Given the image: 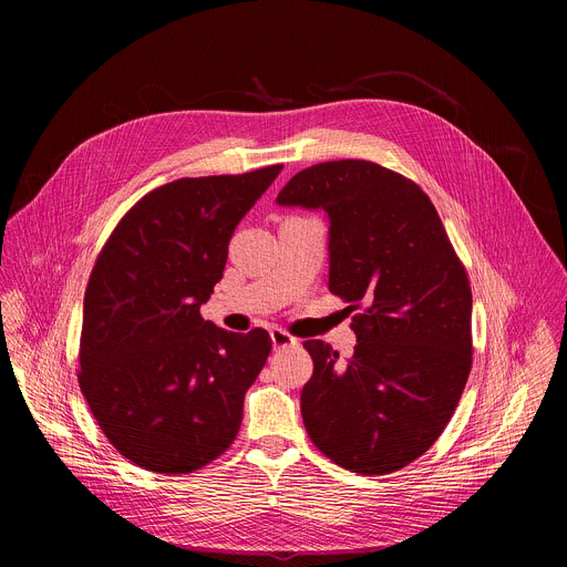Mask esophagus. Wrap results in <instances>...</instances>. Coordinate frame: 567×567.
Returning a JSON list of instances; mask_svg holds the SVG:
<instances>
[{"label":"esophagus","mask_w":567,"mask_h":567,"mask_svg":"<svg viewBox=\"0 0 567 567\" xmlns=\"http://www.w3.org/2000/svg\"><path fill=\"white\" fill-rule=\"evenodd\" d=\"M269 334H271V343H274V350H285V348L298 346V341H296L291 334H287L285 330H280V328H274Z\"/></svg>","instance_id":"1"}]
</instances>
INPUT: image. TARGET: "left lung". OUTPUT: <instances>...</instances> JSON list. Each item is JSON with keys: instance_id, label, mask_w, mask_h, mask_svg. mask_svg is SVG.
<instances>
[{"instance_id": "1", "label": "left lung", "mask_w": 567, "mask_h": 567, "mask_svg": "<svg viewBox=\"0 0 567 567\" xmlns=\"http://www.w3.org/2000/svg\"><path fill=\"white\" fill-rule=\"evenodd\" d=\"M280 206L326 210L330 291L348 302L357 348L339 363L305 341L313 374L300 392L305 429L339 466L381 475L442 435L471 372V287L429 195L372 161L300 171Z\"/></svg>"}]
</instances>
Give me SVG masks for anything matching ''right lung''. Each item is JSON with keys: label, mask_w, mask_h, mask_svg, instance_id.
I'll use <instances>...</instances> for the list:
<instances>
[{"label": "right lung", "mask_w": 567, "mask_h": 567, "mask_svg": "<svg viewBox=\"0 0 567 567\" xmlns=\"http://www.w3.org/2000/svg\"><path fill=\"white\" fill-rule=\"evenodd\" d=\"M186 177L154 188L118 221L83 302L80 372L92 415L130 462L166 475L219 457L271 352L199 307L221 280L235 226L280 175Z\"/></svg>", "instance_id": "1"}]
</instances>
